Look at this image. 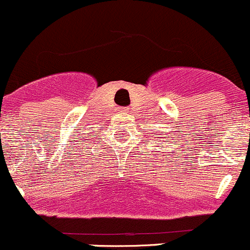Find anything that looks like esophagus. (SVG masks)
<instances>
[{"label":"esophagus","instance_id":"34e87169","mask_svg":"<svg viewBox=\"0 0 250 250\" xmlns=\"http://www.w3.org/2000/svg\"><path fill=\"white\" fill-rule=\"evenodd\" d=\"M125 110H127V108H122V110H120V112H125Z\"/></svg>","mask_w":250,"mask_h":250}]
</instances>
